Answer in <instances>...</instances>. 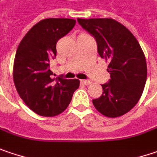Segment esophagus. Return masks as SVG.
I'll return each mask as SVG.
<instances>
[{
	"instance_id": "1",
	"label": "esophagus",
	"mask_w": 157,
	"mask_h": 157,
	"mask_svg": "<svg viewBox=\"0 0 157 157\" xmlns=\"http://www.w3.org/2000/svg\"><path fill=\"white\" fill-rule=\"evenodd\" d=\"M81 83L84 84V85H86V86H88V85H90L91 81L90 80H87V79H82L81 80Z\"/></svg>"
}]
</instances>
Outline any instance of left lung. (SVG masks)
I'll use <instances>...</instances> for the list:
<instances>
[{
  "instance_id": "1",
  "label": "left lung",
  "mask_w": 157,
  "mask_h": 157,
  "mask_svg": "<svg viewBox=\"0 0 157 157\" xmlns=\"http://www.w3.org/2000/svg\"><path fill=\"white\" fill-rule=\"evenodd\" d=\"M78 24L93 36L101 58L109 62V82L101 85L102 94L93 100L99 112L109 117L127 113L137 104L147 80L144 53L136 38L112 18H78Z\"/></svg>"
}]
</instances>
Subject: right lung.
Returning <instances> with one entry per match:
<instances>
[{
  "label": "right lung",
  "instance_id": "obj_1",
  "mask_svg": "<svg viewBox=\"0 0 157 157\" xmlns=\"http://www.w3.org/2000/svg\"><path fill=\"white\" fill-rule=\"evenodd\" d=\"M76 20L47 18L30 29L21 40L14 61L13 79L25 103L36 114L54 117L70 104L79 86L78 79L54 78L50 61L56 43L74 27Z\"/></svg>",
  "mask_w": 157,
  "mask_h": 157
}]
</instances>
